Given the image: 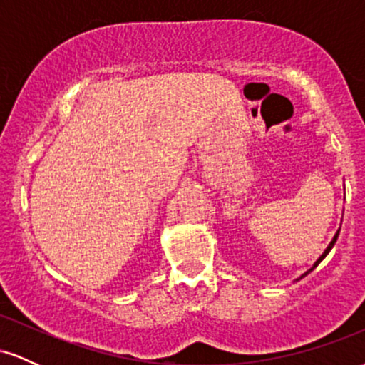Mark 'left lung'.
<instances>
[{"label":"left lung","instance_id":"obj_1","mask_svg":"<svg viewBox=\"0 0 365 365\" xmlns=\"http://www.w3.org/2000/svg\"><path fill=\"white\" fill-rule=\"evenodd\" d=\"M338 233H340V230H338V232H336V235H334V238H333V240H331V244L328 245V249H326V250H324V252H322V255H321V257H319V259H317V261H316V264H314V267H316V266H317V264H319V262L322 261V259H324V257H326V255H328V252H329V250H331V249H333L334 242H336V238H338ZM314 267H312V269H314ZM312 269H309V271H307V273H304L302 276H300V278H304V276H307L309 273H311V271H312Z\"/></svg>","mask_w":365,"mask_h":365}]
</instances>
